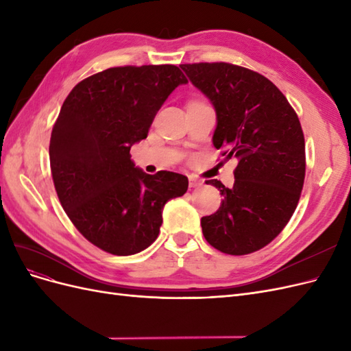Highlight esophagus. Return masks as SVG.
<instances>
[{"label":"esophagus","instance_id":"34e87169","mask_svg":"<svg viewBox=\"0 0 351 351\" xmlns=\"http://www.w3.org/2000/svg\"><path fill=\"white\" fill-rule=\"evenodd\" d=\"M204 184V182H202L200 178H197V177H195V176H190L189 177V186L190 187H199V186H202Z\"/></svg>","mask_w":351,"mask_h":351}]
</instances>
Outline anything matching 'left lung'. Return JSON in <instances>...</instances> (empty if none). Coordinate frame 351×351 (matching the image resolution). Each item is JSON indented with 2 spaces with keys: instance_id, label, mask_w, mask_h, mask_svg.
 <instances>
[{
  "instance_id": "1",
  "label": "left lung",
  "mask_w": 351,
  "mask_h": 351,
  "mask_svg": "<svg viewBox=\"0 0 351 351\" xmlns=\"http://www.w3.org/2000/svg\"><path fill=\"white\" fill-rule=\"evenodd\" d=\"M214 104L212 142L237 158L234 186L206 180L222 195L219 209L200 219L217 250L241 256L277 237L299 204L306 174L304 136L282 92L262 74L230 62L180 66Z\"/></svg>"
}]
</instances>
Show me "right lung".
I'll return each instance as SVG.
<instances>
[{"label": "right lung", "instance_id": "1", "mask_svg": "<svg viewBox=\"0 0 351 351\" xmlns=\"http://www.w3.org/2000/svg\"><path fill=\"white\" fill-rule=\"evenodd\" d=\"M187 79L177 66L111 67L71 89L52 127V182L80 234L104 252L129 256L149 247L162 208L187 192L183 174L151 176L130 159L156 112Z\"/></svg>", "mask_w": 351, "mask_h": 351}]
</instances>
